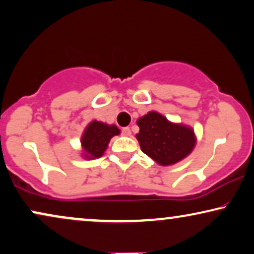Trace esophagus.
I'll return each instance as SVG.
<instances>
[{"label":"esophagus","instance_id":"1","mask_svg":"<svg viewBox=\"0 0 254 254\" xmlns=\"http://www.w3.org/2000/svg\"><path fill=\"white\" fill-rule=\"evenodd\" d=\"M121 134L124 135V136H129V135L131 134L130 133V128L129 127H125L121 129Z\"/></svg>","mask_w":254,"mask_h":254}]
</instances>
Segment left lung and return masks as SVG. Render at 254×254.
Here are the masks:
<instances>
[{"label": "left lung", "mask_w": 254, "mask_h": 254, "mask_svg": "<svg viewBox=\"0 0 254 254\" xmlns=\"http://www.w3.org/2000/svg\"><path fill=\"white\" fill-rule=\"evenodd\" d=\"M140 130L135 135L141 150L160 166H173L189 155L196 146L195 131L190 126L171 123L156 111H150L136 121Z\"/></svg>", "instance_id": "left-lung-1"}]
</instances>
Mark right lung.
Here are the masks:
<instances>
[{
	"mask_svg": "<svg viewBox=\"0 0 254 254\" xmlns=\"http://www.w3.org/2000/svg\"><path fill=\"white\" fill-rule=\"evenodd\" d=\"M115 125H108L103 121L93 120L87 125L81 135V156L85 160L99 159L106 151L108 143L115 135L120 134Z\"/></svg>",
	"mask_w": 254,
	"mask_h": 254,
	"instance_id": "1",
	"label": "right lung"
}]
</instances>
